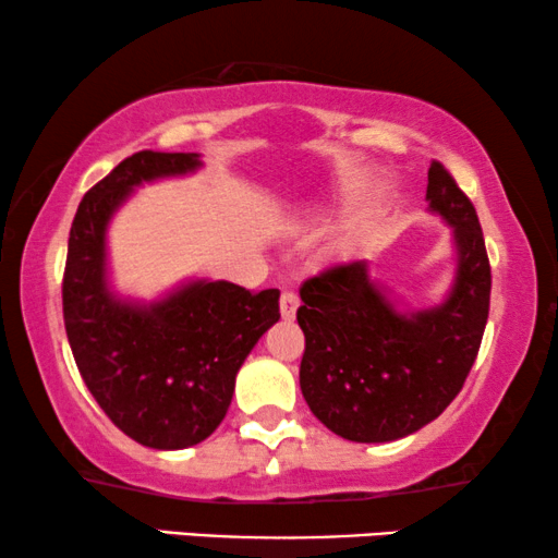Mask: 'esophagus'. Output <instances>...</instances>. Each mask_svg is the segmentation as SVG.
Here are the masks:
<instances>
[{
    "mask_svg": "<svg viewBox=\"0 0 558 558\" xmlns=\"http://www.w3.org/2000/svg\"><path fill=\"white\" fill-rule=\"evenodd\" d=\"M296 307H300V296H296L294 292H281V300H279L281 317H284V319H294Z\"/></svg>",
    "mask_w": 558,
    "mask_h": 558,
    "instance_id": "obj_1",
    "label": "esophagus"
}]
</instances>
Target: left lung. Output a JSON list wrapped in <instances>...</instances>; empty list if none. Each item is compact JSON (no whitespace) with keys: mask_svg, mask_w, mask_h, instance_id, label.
I'll return each mask as SVG.
<instances>
[{"mask_svg":"<svg viewBox=\"0 0 558 558\" xmlns=\"http://www.w3.org/2000/svg\"><path fill=\"white\" fill-rule=\"evenodd\" d=\"M429 210L452 226L457 274L447 300L399 312L368 264H338L302 284L300 386L312 414L350 441H393L434 422L475 363L490 312V262L475 205L434 159Z\"/></svg>","mask_w":558,"mask_h":558,"instance_id":"left-lung-1","label":"left lung"}]
</instances>
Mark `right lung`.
Instances as JSON below:
<instances>
[{"mask_svg": "<svg viewBox=\"0 0 558 558\" xmlns=\"http://www.w3.org/2000/svg\"><path fill=\"white\" fill-rule=\"evenodd\" d=\"M195 151H136L83 195L68 239L63 319L98 407L151 449L208 439L231 407L235 373L279 319V289L187 281L165 300H119L106 279V226L142 182L195 172Z\"/></svg>", "mask_w": 558, "mask_h": 558, "instance_id": "right-lung-1", "label": "right lung"}]
</instances>
